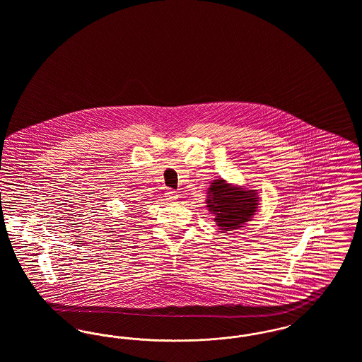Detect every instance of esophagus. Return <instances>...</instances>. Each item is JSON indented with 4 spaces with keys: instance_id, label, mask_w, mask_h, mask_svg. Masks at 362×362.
<instances>
[{
    "instance_id": "obj_1",
    "label": "esophagus",
    "mask_w": 362,
    "mask_h": 362,
    "mask_svg": "<svg viewBox=\"0 0 362 362\" xmlns=\"http://www.w3.org/2000/svg\"><path fill=\"white\" fill-rule=\"evenodd\" d=\"M165 199H168V201H175V199H177V192L175 191V189H168L165 191Z\"/></svg>"
}]
</instances>
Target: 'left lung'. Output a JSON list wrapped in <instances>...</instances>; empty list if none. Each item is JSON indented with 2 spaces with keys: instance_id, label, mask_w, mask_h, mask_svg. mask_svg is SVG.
Masks as SVG:
<instances>
[{
  "instance_id": "left-lung-1",
  "label": "left lung",
  "mask_w": 362,
  "mask_h": 362,
  "mask_svg": "<svg viewBox=\"0 0 362 362\" xmlns=\"http://www.w3.org/2000/svg\"><path fill=\"white\" fill-rule=\"evenodd\" d=\"M207 207L216 216V223L225 232L241 228L257 211L255 189L230 187L225 180H214L209 187Z\"/></svg>"
}]
</instances>
